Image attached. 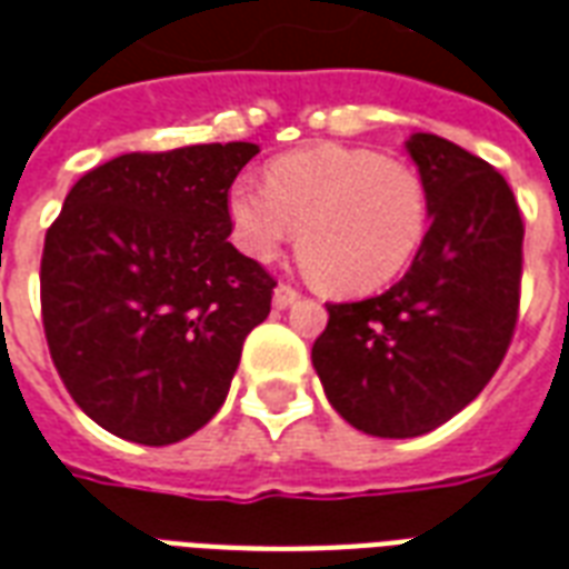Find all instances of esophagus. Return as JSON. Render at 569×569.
<instances>
[{"instance_id": "34e87169", "label": "esophagus", "mask_w": 569, "mask_h": 569, "mask_svg": "<svg viewBox=\"0 0 569 569\" xmlns=\"http://www.w3.org/2000/svg\"><path fill=\"white\" fill-rule=\"evenodd\" d=\"M298 289H292V286L280 283L277 289H273V305L280 307V310H286V307H292L298 301Z\"/></svg>"}]
</instances>
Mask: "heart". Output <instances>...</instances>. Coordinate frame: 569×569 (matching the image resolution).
Segmentation results:
<instances>
[{
	"label": "heart",
	"instance_id": "1",
	"mask_svg": "<svg viewBox=\"0 0 569 569\" xmlns=\"http://www.w3.org/2000/svg\"><path fill=\"white\" fill-rule=\"evenodd\" d=\"M234 243L271 262L298 232V259L331 296L359 298L395 283L422 250L428 192L413 168L370 147L317 144L273 159L268 187L229 189Z\"/></svg>",
	"mask_w": 569,
	"mask_h": 569
}]
</instances>
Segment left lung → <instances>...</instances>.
Wrapping results in <instances>:
<instances>
[{
    "mask_svg": "<svg viewBox=\"0 0 569 569\" xmlns=\"http://www.w3.org/2000/svg\"><path fill=\"white\" fill-rule=\"evenodd\" d=\"M431 229L389 292L328 305L313 343L328 401L373 437H419L486 389L519 319L521 226L512 189L486 159L440 134L407 141Z\"/></svg>",
    "mask_w": 569,
    "mask_h": 569,
    "instance_id": "left-lung-1",
    "label": "left lung"
}]
</instances>
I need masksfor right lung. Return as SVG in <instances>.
I'll list each match as a JSON object with an SVG mask.
<instances>
[{
    "label": "right lung",
    "mask_w": 569,
    "mask_h": 569,
    "mask_svg": "<svg viewBox=\"0 0 569 569\" xmlns=\"http://www.w3.org/2000/svg\"><path fill=\"white\" fill-rule=\"evenodd\" d=\"M250 141L126 153L66 196L41 256V319L66 389L104 431L178 443L229 395L273 277L229 243Z\"/></svg>",
    "instance_id": "right-lung-1"
}]
</instances>
